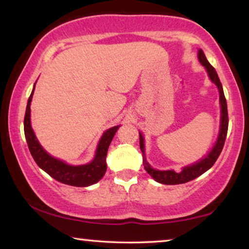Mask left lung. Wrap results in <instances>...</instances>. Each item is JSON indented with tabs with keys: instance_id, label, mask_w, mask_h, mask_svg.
<instances>
[{
	"instance_id": "left-lung-1",
	"label": "left lung",
	"mask_w": 249,
	"mask_h": 249,
	"mask_svg": "<svg viewBox=\"0 0 249 249\" xmlns=\"http://www.w3.org/2000/svg\"><path fill=\"white\" fill-rule=\"evenodd\" d=\"M198 60L201 63L202 67H205L210 81L217 87L219 91V103H220V124L219 132H218L217 139L213 143L212 149L208 151V154L204 156V158L198 160V161L190 163L188 166L182 167L181 171L176 173L174 169L170 170H159L155 169L150 163L147 161L146 158V148H144V138L143 135L139 131V141H140V150L142 152V162L143 167L147 173L151 176L152 179H155L157 182L163 183V185H179V183H185L190 180H194L197 177H199L206 171L209 170L216 162L218 157H219L221 150H223L225 140H226L227 130H228V112H227V102L225 98L223 86L215 69L208 62L205 53L202 50H198Z\"/></svg>"
}]
</instances>
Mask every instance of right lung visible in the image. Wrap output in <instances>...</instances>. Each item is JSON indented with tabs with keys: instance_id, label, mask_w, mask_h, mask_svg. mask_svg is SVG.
<instances>
[{
	"instance_id": "obj_1",
	"label": "right lung",
	"mask_w": 249,
	"mask_h": 249,
	"mask_svg": "<svg viewBox=\"0 0 249 249\" xmlns=\"http://www.w3.org/2000/svg\"><path fill=\"white\" fill-rule=\"evenodd\" d=\"M36 83H34L31 95H30L28 100L24 116V135L34 161L36 162L42 170H44L48 175L51 176L53 179L66 183V185L74 187H88L93 185V183H97L105 176L107 171V152H108V148L111 143L114 135H116L117 130L119 129L120 124L107 129L102 133L100 140L97 144L93 159L90 162L74 166V164H70L59 158H55L41 146L32 129L31 102L34 89H36Z\"/></svg>"
}]
</instances>
